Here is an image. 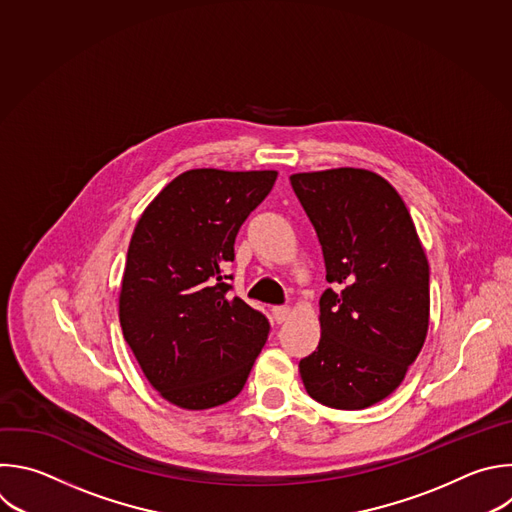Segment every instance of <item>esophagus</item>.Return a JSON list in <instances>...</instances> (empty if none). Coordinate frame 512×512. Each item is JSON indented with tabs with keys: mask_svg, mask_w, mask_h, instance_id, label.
<instances>
[{
	"mask_svg": "<svg viewBox=\"0 0 512 512\" xmlns=\"http://www.w3.org/2000/svg\"><path fill=\"white\" fill-rule=\"evenodd\" d=\"M291 317V309L287 307V305H277V307H273V319L277 321V323H283V321H287Z\"/></svg>",
	"mask_w": 512,
	"mask_h": 512,
	"instance_id": "34e87169",
	"label": "esophagus"
}]
</instances>
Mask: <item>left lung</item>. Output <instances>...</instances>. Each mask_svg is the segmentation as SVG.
I'll list each match as a JSON object with an SVG mask.
<instances>
[{"mask_svg": "<svg viewBox=\"0 0 512 512\" xmlns=\"http://www.w3.org/2000/svg\"><path fill=\"white\" fill-rule=\"evenodd\" d=\"M325 261L317 350L299 362L307 394L364 410L418 358L430 319V267L398 191L366 168L289 177Z\"/></svg>", "mask_w": 512, "mask_h": 512, "instance_id": "left-lung-1", "label": "left lung"}]
</instances>
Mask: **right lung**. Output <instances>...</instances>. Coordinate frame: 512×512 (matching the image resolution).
I'll return each mask as SVG.
<instances>
[{"label": "right lung", "instance_id": "right-lung-1", "mask_svg": "<svg viewBox=\"0 0 512 512\" xmlns=\"http://www.w3.org/2000/svg\"><path fill=\"white\" fill-rule=\"evenodd\" d=\"M275 179V170H187L136 223L120 325L150 386L179 408L233 400L267 342V317L229 295L223 267L235 259V237Z\"/></svg>", "mask_w": 512, "mask_h": 512}]
</instances>
